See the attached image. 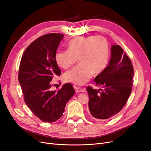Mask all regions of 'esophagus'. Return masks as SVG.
Returning <instances> with one entry per match:
<instances>
[{
  "label": "esophagus",
  "mask_w": 151,
  "mask_h": 151,
  "mask_svg": "<svg viewBox=\"0 0 151 151\" xmlns=\"http://www.w3.org/2000/svg\"><path fill=\"white\" fill-rule=\"evenodd\" d=\"M75 89L76 93H81L82 91H84V90L80 87H75Z\"/></svg>",
  "instance_id": "obj_1"
}]
</instances>
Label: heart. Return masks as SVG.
<instances>
[{"mask_svg": "<svg viewBox=\"0 0 151 151\" xmlns=\"http://www.w3.org/2000/svg\"><path fill=\"white\" fill-rule=\"evenodd\" d=\"M68 51L56 52L55 61L63 69H68L77 61L75 68L66 72L67 82L81 86L88 82L93 73L99 74L106 69L109 60V44L102 36L77 37L67 44Z\"/></svg>", "mask_w": 151, "mask_h": 151, "instance_id": "heart-1", "label": "heart"}]
</instances>
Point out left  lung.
Here are the masks:
<instances>
[{
    "label": "left lung",
    "mask_w": 151,
    "mask_h": 151,
    "mask_svg": "<svg viewBox=\"0 0 151 151\" xmlns=\"http://www.w3.org/2000/svg\"><path fill=\"white\" fill-rule=\"evenodd\" d=\"M111 52L107 67L94 78L96 85L102 89L87 87L90 113L99 120L111 118L119 113L132 91L134 69L130 58L119 45H112Z\"/></svg>",
    "instance_id": "1"
}]
</instances>
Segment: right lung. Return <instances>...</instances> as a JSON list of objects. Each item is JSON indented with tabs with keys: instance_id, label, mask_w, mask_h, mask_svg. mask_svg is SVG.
Returning <instances> with one entry per match:
<instances>
[{
	"instance_id": "right-lung-1",
	"label": "right lung",
	"mask_w": 151,
	"mask_h": 151,
	"mask_svg": "<svg viewBox=\"0 0 151 151\" xmlns=\"http://www.w3.org/2000/svg\"><path fill=\"white\" fill-rule=\"evenodd\" d=\"M63 38L59 33L38 38L26 48L19 67V81L26 104L37 117L49 123L62 116L66 104L75 93L69 83L58 91L51 89L52 77L61 75L55 57Z\"/></svg>"
}]
</instances>
